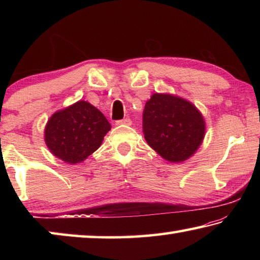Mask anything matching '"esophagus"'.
Here are the masks:
<instances>
[{
    "mask_svg": "<svg viewBox=\"0 0 260 260\" xmlns=\"http://www.w3.org/2000/svg\"><path fill=\"white\" fill-rule=\"evenodd\" d=\"M116 124L117 125H131L132 124V120L129 119V118H124V119L117 120Z\"/></svg>",
    "mask_w": 260,
    "mask_h": 260,
    "instance_id": "obj_1",
    "label": "esophagus"
}]
</instances>
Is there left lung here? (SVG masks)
Wrapping results in <instances>:
<instances>
[{
	"instance_id": "left-lung-1",
	"label": "left lung",
	"mask_w": 260,
	"mask_h": 260,
	"mask_svg": "<svg viewBox=\"0 0 260 260\" xmlns=\"http://www.w3.org/2000/svg\"><path fill=\"white\" fill-rule=\"evenodd\" d=\"M144 139L166 160L188 159L201 146L205 133L202 114L188 101L153 94L142 114Z\"/></svg>"
}]
</instances>
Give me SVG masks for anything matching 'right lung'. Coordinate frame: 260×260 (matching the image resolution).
<instances>
[{
	"mask_svg": "<svg viewBox=\"0 0 260 260\" xmlns=\"http://www.w3.org/2000/svg\"><path fill=\"white\" fill-rule=\"evenodd\" d=\"M111 125L104 114L85 101L54 113L48 121L45 140L59 159L77 164L98 150Z\"/></svg>",
	"mask_w": 260,
	"mask_h": 260,
	"instance_id": "right-lung-1",
	"label": "right lung"
}]
</instances>
